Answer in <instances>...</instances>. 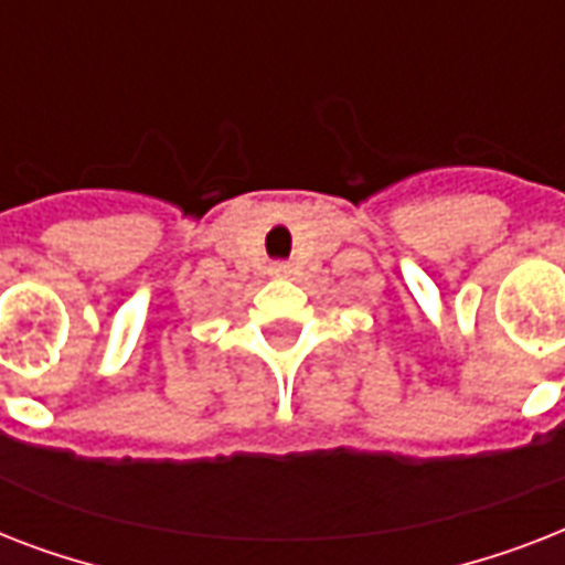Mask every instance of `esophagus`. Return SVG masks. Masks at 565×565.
<instances>
[{
    "instance_id": "34e87169",
    "label": "esophagus",
    "mask_w": 565,
    "mask_h": 565,
    "mask_svg": "<svg viewBox=\"0 0 565 565\" xmlns=\"http://www.w3.org/2000/svg\"><path fill=\"white\" fill-rule=\"evenodd\" d=\"M269 273H273V275H290L292 266L287 264V260H275V264L269 266Z\"/></svg>"
}]
</instances>
